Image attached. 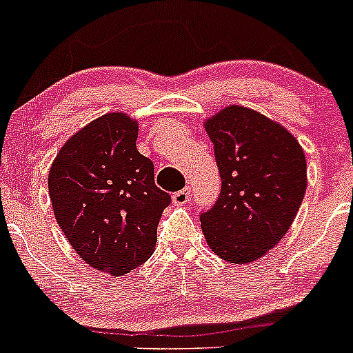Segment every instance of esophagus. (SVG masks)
<instances>
[{
  "mask_svg": "<svg viewBox=\"0 0 353 353\" xmlns=\"http://www.w3.org/2000/svg\"><path fill=\"white\" fill-rule=\"evenodd\" d=\"M191 201V190L190 188H184V190L177 191V193L172 194V203L174 205H186V203Z\"/></svg>",
  "mask_w": 353,
  "mask_h": 353,
  "instance_id": "34e87169",
  "label": "esophagus"
}]
</instances>
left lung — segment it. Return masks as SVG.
<instances>
[{
  "label": "left lung",
  "mask_w": 353,
  "mask_h": 353,
  "mask_svg": "<svg viewBox=\"0 0 353 353\" xmlns=\"http://www.w3.org/2000/svg\"><path fill=\"white\" fill-rule=\"evenodd\" d=\"M222 190L199 215L205 239L236 265L256 261L275 248L294 222L307 165L299 141L256 110L230 105L206 119Z\"/></svg>",
  "instance_id": "left-lung-1"
}]
</instances>
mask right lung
Segmentation results:
<instances>
[{
  "mask_svg": "<svg viewBox=\"0 0 353 353\" xmlns=\"http://www.w3.org/2000/svg\"><path fill=\"white\" fill-rule=\"evenodd\" d=\"M138 124L110 112L63 145L48 186L56 220L87 265L126 275L152 256L170 194L159 190L154 162L137 150Z\"/></svg>",
  "mask_w": 353,
  "mask_h": 353,
  "instance_id": "right-lung-1",
  "label": "right lung"
}]
</instances>
